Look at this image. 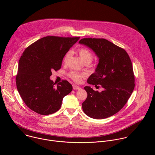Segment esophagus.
<instances>
[{
    "instance_id": "1",
    "label": "esophagus",
    "mask_w": 155,
    "mask_h": 155,
    "mask_svg": "<svg viewBox=\"0 0 155 155\" xmlns=\"http://www.w3.org/2000/svg\"><path fill=\"white\" fill-rule=\"evenodd\" d=\"M73 89L75 90H80L81 87L76 84H73Z\"/></svg>"
}]
</instances>
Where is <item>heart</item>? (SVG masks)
Masks as SVG:
<instances>
[{
  "instance_id": "b5f03b06",
  "label": "heart",
  "mask_w": 155,
  "mask_h": 155,
  "mask_svg": "<svg viewBox=\"0 0 155 155\" xmlns=\"http://www.w3.org/2000/svg\"><path fill=\"white\" fill-rule=\"evenodd\" d=\"M78 53H79V55H80L81 59L84 63L87 62V63L90 64L91 62V61L93 59V54L91 53V52L89 50H87V48H80L78 50ZM70 56H71V52H68L65 54V55L64 56V57L63 58V62L64 64H66L68 62ZM69 76L75 81L80 82V81H81L82 77H83V75L77 73L76 72H71L69 74Z\"/></svg>"
}]
</instances>
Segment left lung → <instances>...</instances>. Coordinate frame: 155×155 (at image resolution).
<instances>
[{"label":"left lung","mask_w":155,"mask_h":155,"mask_svg":"<svg viewBox=\"0 0 155 155\" xmlns=\"http://www.w3.org/2000/svg\"><path fill=\"white\" fill-rule=\"evenodd\" d=\"M79 43L91 49L99 58L87 83L104 89L99 92L90 86L84 87L87 96L82 103L83 112L94 119L111 117L124 106L134 90L135 78L130 58L124 49L104 38H84Z\"/></svg>","instance_id":"1"}]
</instances>
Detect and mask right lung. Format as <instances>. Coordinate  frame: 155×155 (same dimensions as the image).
Segmentation results:
<instances>
[{
	"label": "right lung",
	"mask_w": 155,
	"mask_h": 155,
	"mask_svg": "<svg viewBox=\"0 0 155 155\" xmlns=\"http://www.w3.org/2000/svg\"><path fill=\"white\" fill-rule=\"evenodd\" d=\"M80 37H43L29 46L21 56L16 77L18 91L25 104L43 115L56 112L64 96L72 91L67 80L56 84L50 77L61 69L62 59Z\"/></svg>",
	"instance_id": "right-lung-1"
}]
</instances>
